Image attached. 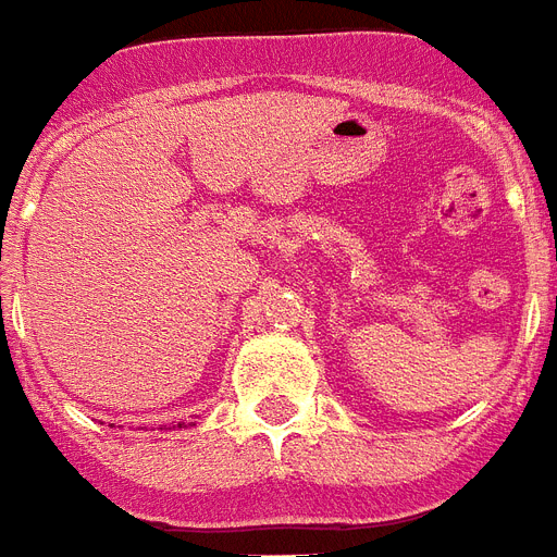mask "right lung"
<instances>
[{
  "mask_svg": "<svg viewBox=\"0 0 557 557\" xmlns=\"http://www.w3.org/2000/svg\"><path fill=\"white\" fill-rule=\"evenodd\" d=\"M184 425H186V422H177V429H184Z\"/></svg>",
  "mask_w": 557,
  "mask_h": 557,
  "instance_id": "obj_1",
  "label": "right lung"
}]
</instances>
